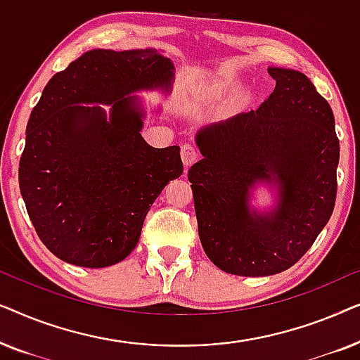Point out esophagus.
Wrapping results in <instances>:
<instances>
[{"label": "esophagus", "instance_id": "esophagus-1", "mask_svg": "<svg viewBox=\"0 0 360 360\" xmlns=\"http://www.w3.org/2000/svg\"><path fill=\"white\" fill-rule=\"evenodd\" d=\"M180 155L181 160H184V165L188 169L190 165H193L196 160L200 159V152L196 150V147H193L191 144H184L180 149Z\"/></svg>", "mask_w": 360, "mask_h": 360}]
</instances>
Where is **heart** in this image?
I'll return each mask as SVG.
<instances>
[{"label": "heart", "instance_id": "b5f03b06", "mask_svg": "<svg viewBox=\"0 0 360 360\" xmlns=\"http://www.w3.org/2000/svg\"><path fill=\"white\" fill-rule=\"evenodd\" d=\"M226 86V82H219V83H214L213 86H211V91H219L221 88Z\"/></svg>", "mask_w": 360, "mask_h": 360}]
</instances>
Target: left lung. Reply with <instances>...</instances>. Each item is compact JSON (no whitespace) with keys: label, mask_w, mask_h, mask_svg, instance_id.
Masks as SVG:
<instances>
[{"label":"left lung","mask_w":360,"mask_h":360,"mask_svg":"<svg viewBox=\"0 0 360 360\" xmlns=\"http://www.w3.org/2000/svg\"><path fill=\"white\" fill-rule=\"evenodd\" d=\"M269 73L275 88L259 110L196 134L203 159L188 170L206 255L224 272L244 277L297 264L331 218L338 193L331 106L302 72ZM257 181L279 185V206L269 215L248 206Z\"/></svg>","instance_id":"obj_1"}]
</instances>
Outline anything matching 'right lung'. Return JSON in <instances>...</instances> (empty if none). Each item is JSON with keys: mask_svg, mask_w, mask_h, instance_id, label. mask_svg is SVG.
<instances>
[{"mask_svg": "<svg viewBox=\"0 0 360 360\" xmlns=\"http://www.w3.org/2000/svg\"><path fill=\"white\" fill-rule=\"evenodd\" d=\"M174 63L154 49L83 53L53 75L29 116L19 188L44 245L88 269L121 262L164 186L184 172L180 147L142 139L139 90L169 91ZM112 105L110 117L99 107Z\"/></svg>", "mask_w": 360, "mask_h": 360, "instance_id": "obj_1", "label": "right lung"}]
</instances>
